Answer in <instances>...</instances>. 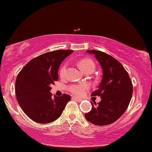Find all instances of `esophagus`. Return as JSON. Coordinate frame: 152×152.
I'll return each mask as SVG.
<instances>
[{"label": "esophagus", "mask_w": 152, "mask_h": 152, "mask_svg": "<svg viewBox=\"0 0 152 152\" xmlns=\"http://www.w3.org/2000/svg\"><path fill=\"white\" fill-rule=\"evenodd\" d=\"M72 99H74V100H76V101H78V102H81V100H82V99H79V98L76 97V96H73Z\"/></svg>", "instance_id": "esophagus-1"}]
</instances>
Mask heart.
Segmentation results:
<instances>
[{"label": "heart", "instance_id": "b5f03b06", "mask_svg": "<svg viewBox=\"0 0 152 152\" xmlns=\"http://www.w3.org/2000/svg\"><path fill=\"white\" fill-rule=\"evenodd\" d=\"M79 66L82 70L84 72H86L87 71H94V63L89 58H84L81 59L78 62ZM67 64H64L62 67L61 68L59 71L60 76L61 77H65L67 73ZM89 89V84L86 82L77 83V84H73L68 86V89L71 94L76 96H82Z\"/></svg>", "mask_w": 152, "mask_h": 152}]
</instances>
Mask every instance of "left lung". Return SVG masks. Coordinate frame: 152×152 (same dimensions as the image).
Segmentation results:
<instances>
[{"label":"left lung","instance_id":"left-lung-1","mask_svg":"<svg viewBox=\"0 0 152 152\" xmlns=\"http://www.w3.org/2000/svg\"><path fill=\"white\" fill-rule=\"evenodd\" d=\"M102 68V79L92 96H101V101L91 103V111L85 118L96 126H107L114 123L127 110L133 94V84L123 65L113 56L104 52L90 50Z\"/></svg>","mask_w":152,"mask_h":152}]
</instances>
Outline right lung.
<instances>
[{
  "label": "right lung",
  "instance_id": "right-lung-1",
  "mask_svg": "<svg viewBox=\"0 0 152 152\" xmlns=\"http://www.w3.org/2000/svg\"><path fill=\"white\" fill-rule=\"evenodd\" d=\"M73 50H58L31 59L18 74L15 85L18 103L30 119L49 123L62 114L71 96L63 94L52 98L51 85L58 80L60 65Z\"/></svg>",
  "mask_w": 152,
  "mask_h": 152
}]
</instances>
